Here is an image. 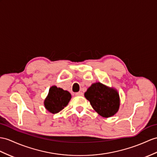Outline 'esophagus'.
<instances>
[{
	"label": "esophagus",
	"instance_id": "obj_1",
	"mask_svg": "<svg viewBox=\"0 0 157 157\" xmlns=\"http://www.w3.org/2000/svg\"><path fill=\"white\" fill-rule=\"evenodd\" d=\"M75 95L76 96H82L83 93H82V92H78V93H75Z\"/></svg>",
	"mask_w": 157,
	"mask_h": 157
}]
</instances>
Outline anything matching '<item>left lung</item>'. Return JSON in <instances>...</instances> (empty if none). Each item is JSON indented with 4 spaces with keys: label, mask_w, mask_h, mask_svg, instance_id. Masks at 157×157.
Here are the masks:
<instances>
[{
    "label": "left lung",
    "mask_w": 157,
    "mask_h": 157,
    "mask_svg": "<svg viewBox=\"0 0 157 157\" xmlns=\"http://www.w3.org/2000/svg\"><path fill=\"white\" fill-rule=\"evenodd\" d=\"M85 97L95 111L105 118L113 116L119 109L120 99L117 90L101 82L93 83L85 93Z\"/></svg>",
    "instance_id": "8db88e82"
}]
</instances>
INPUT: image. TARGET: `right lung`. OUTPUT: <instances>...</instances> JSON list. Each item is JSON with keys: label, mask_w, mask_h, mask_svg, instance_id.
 <instances>
[{"label": "right lung", "mask_w": 157, "mask_h": 157, "mask_svg": "<svg viewBox=\"0 0 157 157\" xmlns=\"http://www.w3.org/2000/svg\"><path fill=\"white\" fill-rule=\"evenodd\" d=\"M71 98V94L69 92L52 86L50 88L48 96L44 100V106L50 113H58L68 105Z\"/></svg>", "instance_id": "obj_1"}]
</instances>
